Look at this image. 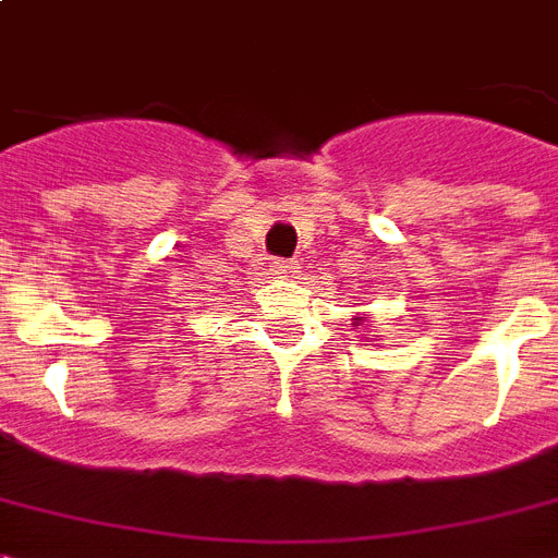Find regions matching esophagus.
Wrapping results in <instances>:
<instances>
[{"label":"esophagus","instance_id":"34e87169","mask_svg":"<svg viewBox=\"0 0 558 558\" xmlns=\"http://www.w3.org/2000/svg\"><path fill=\"white\" fill-rule=\"evenodd\" d=\"M292 269H295V260H287V257H275L271 263V275H278V278H287Z\"/></svg>","mask_w":558,"mask_h":558}]
</instances>
